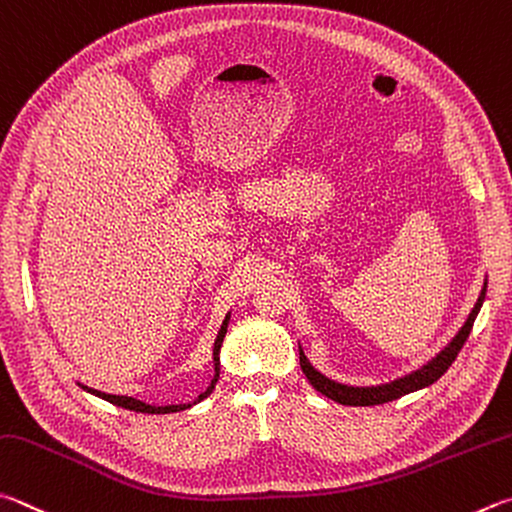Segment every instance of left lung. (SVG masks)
I'll return each instance as SVG.
<instances>
[{"label":"left lung","mask_w":512,"mask_h":512,"mask_svg":"<svg viewBox=\"0 0 512 512\" xmlns=\"http://www.w3.org/2000/svg\"><path fill=\"white\" fill-rule=\"evenodd\" d=\"M486 288H488V280L483 282L481 293L477 297L475 306H472V311L468 315V320L463 322V327L454 333V338L445 345L439 353L432 360H427L425 365H421L418 369L410 371V374H405L396 380H389V383H380V385H369V387H356V385H345V383H338V380H331L329 376L320 374L318 369H315L309 358L304 356V351L300 347V365L304 376L309 378V383L318 389L320 394H324L331 401H336L340 405H351V407H369V405H383L389 401H396V398H401L405 394H412L418 392V389L423 387H430L432 383H436L448 367L454 362V358L459 356V351L463 347V342L468 340L470 336V329L472 324H475V318L481 311V304L486 300Z\"/></svg>","instance_id":"obj_1"}]
</instances>
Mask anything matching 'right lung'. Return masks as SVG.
<instances>
[{
    "label": "right lung",
    "mask_w": 512,
    "mask_h": 512,
    "mask_svg": "<svg viewBox=\"0 0 512 512\" xmlns=\"http://www.w3.org/2000/svg\"><path fill=\"white\" fill-rule=\"evenodd\" d=\"M228 322H230V311H228V315L224 318V322H221V329H219V333H217L215 347H212V367H215V376H212V380H210V385H208L206 392H201L197 398H194L192 403H181V405H161V407H159V405H147V403L138 401V398H132V396L105 394V392H98V389H91V387H87V385H80V387L85 389V392L94 394V396L102 398V401H107V403H111V405L125 407V410L141 412V414H170V412H183V410H188V407L201 403L203 398H208V396L212 394V389H215V385H217V380H219V369H221V365H219V351H221V345H224V338H226V331H228Z\"/></svg>",
    "instance_id": "obj_1"
}]
</instances>
